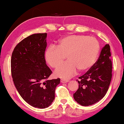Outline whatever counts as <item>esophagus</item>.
Returning a JSON list of instances; mask_svg holds the SVG:
<instances>
[{
	"label": "esophagus",
	"instance_id": "esophagus-1",
	"mask_svg": "<svg viewBox=\"0 0 124 124\" xmlns=\"http://www.w3.org/2000/svg\"><path fill=\"white\" fill-rule=\"evenodd\" d=\"M61 83H68L69 81L68 80H65V79H61Z\"/></svg>",
	"mask_w": 124,
	"mask_h": 124
}]
</instances>
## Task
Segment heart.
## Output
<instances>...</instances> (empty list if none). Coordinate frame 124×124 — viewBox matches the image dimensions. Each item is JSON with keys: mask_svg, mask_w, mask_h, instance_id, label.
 I'll return each mask as SVG.
<instances>
[{"mask_svg": "<svg viewBox=\"0 0 124 124\" xmlns=\"http://www.w3.org/2000/svg\"><path fill=\"white\" fill-rule=\"evenodd\" d=\"M100 52V43L93 37L73 35L64 37L56 46H50L45 51V59L53 68L58 67L67 55L69 61L56 70L55 75L69 78L78 70L86 71L93 65Z\"/></svg>", "mask_w": 124, "mask_h": 124, "instance_id": "b5f03b06", "label": "heart"}]
</instances>
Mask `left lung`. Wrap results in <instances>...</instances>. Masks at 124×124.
Masks as SVG:
<instances>
[{"instance_id": "obj_1", "label": "left lung", "mask_w": 124, "mask_h": 124, "mask_svg": "<svg viewBox=\"0 0 124 124\" xmlns=\"http://www.w3.org/2000/svg\"><path fill=\"white\" fill-rule=\"evenodd\" d=\"M112 63L110 46L106 44L95 64L78 78V89L73 94L78 103L89 106L99 102L107 93L112 79Z\"/></svg>"}]
</instances>
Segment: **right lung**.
Wrapping results in <instances>:
<instances>
[{"label": "right lung", "mask_w": 124, "mask_h": 124, "mask_svg": "<svg viewBox=\"0 0 124 124\" xmlns=\"http://www.w3.org/2000/svg\"><path fill=\"white\" fill-rule=\"evenodd\" d=\"M47 33H35L24 39L13 51L11 60L13 81L21 97L38 108L49 107L54 99L60 79L48 80L52 71L46 65L45 51Z\"/></svg>", "instance_id": "obj_1"}]
</instances>
